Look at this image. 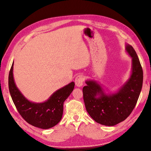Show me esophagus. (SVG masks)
I'll return each mask as SVG.
<instances>
[{"label": "esophagus", "instance_id": "34e87169", "mask_svg": "<svg viewBox=\"0 0 151 151\" xmlns=\"http://www.w3.org/2000/svg\"><path fill=\"white\" fill-rule=\"evenodd\" d=\"M75 84L78 87H81L83 85V83L84 82V77L82 75H78L75 78Z\"/></svg>", "mask_w": 151, "mask_h": 151}]
</instances>
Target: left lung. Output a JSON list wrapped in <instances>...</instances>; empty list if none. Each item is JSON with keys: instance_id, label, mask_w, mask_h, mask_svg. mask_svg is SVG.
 <instances>
[{"instance_id": "8db88e82", "label": "left lung", "mask_w": 151, "mask_h": 151, "mask_svg": "<svg viewBox=\"0 0 151 151\" xmlns=\"http://www.w3.org/2000/svg\"><path fill=\"white\" fill-rule=\"evenodd\" d=\"M126 50L132 57V67L128 81L117 93L106 94L100 84L94 81H86L83 98L88 113L97 123L114 126L124 121L132 113L141 93L143 73L134 48L127 44Z\"/></svg>"}]
</instances>
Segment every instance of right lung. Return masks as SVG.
I'll return each mask as SVG.
<instances>
[{"mask_svg": "<svg viewBox=\"0 0 151 151\" xmlns=\"http://www.w3.org/2000/svg\"><path fill=\"white\" fill-rule=\"evenodd\" d=\"M14 62L8 76V86L12 101L22 117L28 123L40 129H48L62 119L63 102L71 93L75 83H69L55 91L47 101L35 103L25 98L17 88L13 75Z\"/></svg>", "mask_w": 151, "mask_h": 151, "instance_id": "add662e5", "label": "right lung"}]
</instances>
